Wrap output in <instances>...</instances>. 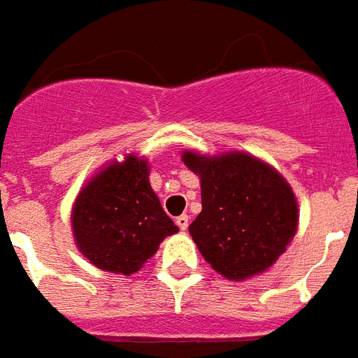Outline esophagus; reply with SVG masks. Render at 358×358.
<instances>
[{
  "mask_svg": "<svg viewBox=\"0 0 358 358\" xmlns=\"http://www.w3.org/2000/svg\"><path fill=\"white\" fill-rule=\"evenodd\" d=\"M176 224H178L180 230H186L187 226H189V218H187V215H180V217L176 218Z\"/></svg>",
  "mask_w": 358,
  "mask_h": 358,
  "instance_id": "34e87169",
  "label": "esophagus"
}]
</instances>
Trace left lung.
Instances as JSON below:
<instances>
[{"label":"left lung","mask_w":358,"mask_h":358,"mask_svg":"<svg viewBox=\"0 0 358 358\" xmlns=\"http://www.w3.org/2000/svg\"><path fill=\"white\" fill-rule=\"evenodd\" d=\"M182 161L201 182V213L187 230L203 259L234 282L268 270L299 224L297 197L284 176L243 151L186 149Z\"/></svg>","instance_id":"obj_1"}]
</instances>
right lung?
I'll return each mask as SVG.
<instances>
[{
  "label": "right lung",
  "mask_w": 358,
  "mask_h": 358,
  "mask_svg": "<svg viewBox=\"0 0 358 358\" xmlns=\"http://www.w3.org/2000/svg\"><path fill=\"white\" fill-rule=\"evenodd\" d=\"M71 224L90 263L124 276L141 270L161 241L178 232L149 184V161L134 153L88 180L74 199Z\"/></svg>",
  "instance_id": "obj_1"
}]
</instances>
